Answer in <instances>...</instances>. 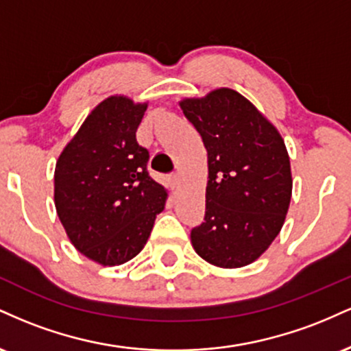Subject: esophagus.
I'll use <instances>...</instances> for the list:
<instances>
[{
	"instance_id": "obj_1",
	"label": "esophagus",
	"mask_w": 351,
	"mask_h": 351,
	"mask_svg": "<svg viewBox=\"0 0 351 351\" xmlns=\"http://www.w3.org/2000/svg\"><path fill=\"white\" fill-rule=\"evenodd\" d=\"M168 183H170L171 189L178 188V184H180V175H178V173H171V175L168 176Z\"/></svg>"
}]
</instances>
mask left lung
I'll list each match as a JSON object with an SVG mask.
<instances>
[{"label":"left lung","instance_id":"left-lung-1","mask_svg":"<svg viewBox=\"0 0 351 351\" xmlns=\"http://www.w3.org/2000/svg\"><path fill=\"white\" fill-rule=\"evenodd\" d=\"M181 110L208 152L204 221L191 244L209 264L236 269L267 251L292 196L291 160L274 125L232 88L183 99Z\"/></svg>","mask_w":351,"mask_h":351}]
</instances>
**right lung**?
I'll list each match as a JSON object with an SVG mask.
<instances>
[{"mask_svg": "<svg viewBox=\"0 0 351 351\" xmlns=\"http://www.w3.org/2000/svg\"><path fill=\"white\" fill-rule=\"evenodd\" d=\"M148 104L110 95L59 155L54 204L67 237L100 265L134 259L147 244L167 189L148 175L150 155L136 143Z\"/></svg>", "mask_w": 351, "mask_h": 351, "instance_id": "1", "label": "right lung"}]
</instances>
